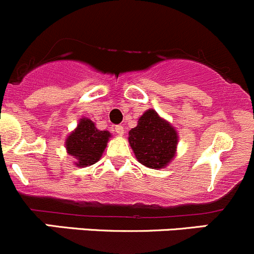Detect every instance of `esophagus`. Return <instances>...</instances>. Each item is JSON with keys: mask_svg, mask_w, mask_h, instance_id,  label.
Returning <instances> with one entry per match:
<instances>
[{"mask_svg": "<svg viewBox=\"0 0 254 254\" xmlns=\"http://www.w3.org/2000/svg\"><path fill=\"white\" fill-rule=\"evenodd\" d=\"M115 130H116V133L119 135H124V133H125V128H124V126H121V125L115 127Z\"/></svg>", "mask_w": 254, "mask_h": 254, "instance_id": "34e87169", "label": "esophagus"}]
</instances>
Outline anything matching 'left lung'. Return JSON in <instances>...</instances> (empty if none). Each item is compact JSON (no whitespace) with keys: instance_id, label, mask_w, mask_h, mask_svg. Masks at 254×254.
<instances>
[{"instance_id":"obj_1","label":"left lung","mask_w":254,"mask_h":254,"mask_svg":"<svg viewBox=\"0 0 254 254\" xmlns=\"http://www.w3.org/2000/svg\"><path fill=\"white\" fill-rule=\"evenodd\" d=\"M128 142L140 164L150 169H163L175 158L179 135L169 121L149 109L128 132Z\"/></svg>"}]
</instances>
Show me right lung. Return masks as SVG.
Returning <instances> with one entry per match:
<instances>
[{"mask_svg":"<svg viewBox=\"0 0 254 254\" xmlns=\"http://www.w3.org/2000/svg\"><path fill=\"white\" fill-rule=\"evenodd\" d=\"M111 137L109 130H100L95 122L82 117L76 128L65 138V148L67 154L75 159L77 168H86L99 162Z\"/></svg>","mask_w":254,"mask_h":254,"instance_id":"add662e5","label":"right lung"}]
</instances>
